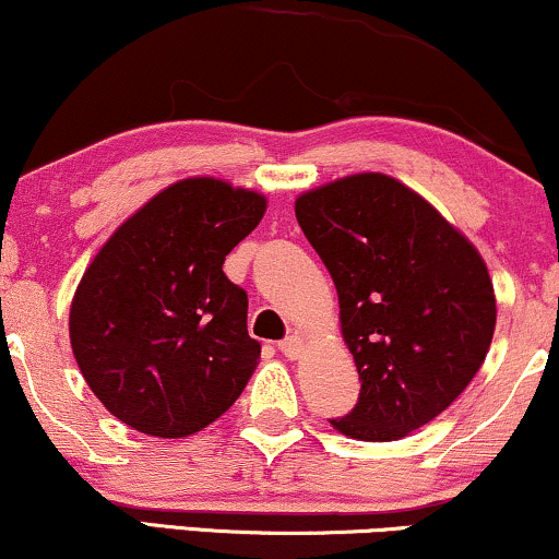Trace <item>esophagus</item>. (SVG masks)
<instances>
[{
  "label": "esophagus",
  "mask_w": 559,
  "mask_h": 559,
  "mask_svg": "<svg viewBox=\"0 0 559 559\" xmlns=\"http://www.w3.org/2000/svg\"><path fill=\"white\" fill-rule=\"evenodd\" d=\"M277 347H280V353L285 358H298L300 353H304V340L300 337H295V334H290V337H285L282 340V343H277Z\"/></svg>",
  "instance_id": "1"
}]
</instances>
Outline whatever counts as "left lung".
<instances>
[{
    "instance_id": "obj_1",
    "label": "left lung",
    "mask_w": 559,
    "mask_h": 559,
    "mask_svg": "<svg viewBox=\"0 0 559 559\" xmlns=\"http://www.w3.org/2000/svg\"><path fill=\"white\" fill-rule=\"evenodd\" d=\"M308 242L340 295L356 358V408L332 426L392 442L437 418L487 358L497 304L487 264L421 195L379 173L295 201Z\"/></svg>"
}]
</instances>
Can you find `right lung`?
<instances>
[{
	"instance_id": "add662e5",
	"label": "right lung",
	"mask_w": 559,
	"mask_h": 559,
	"mask_svg": "<svg viewBox=\"0 0 559 559\" xmlns=\"http://www.w3.org/2000/svg\"><path fill=\"white\" fill-rule=\"evenodd\" d=\"M266 212L264 195L214 177L154 195L85 269L70 343L104 408L151 437L195 435L240 397L259 364L248 295L225 255Z\"/></svg>"
}]
</instances>
